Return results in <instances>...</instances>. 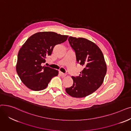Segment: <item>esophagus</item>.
<instances>
[{"label": "esophagus", "mask_w": 131, "mask_h": 131, "mask_svg": "<svg viewBox=\"0 0 131 131\" xmlns=\"http://www.w3.org/2000/svg\"><path fill=\"white\" fill-rule=\"evenodd\" d=\"M59 73H60V75H61V76H62V77H65V76H66V74L65 73H63V72H59Z\"/></svg>", "instance_id": "34e87169"}]
</instances>
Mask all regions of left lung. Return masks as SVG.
Here are the masks:
<instances>
[{
	"instance_id": "left-lung-1",
	"label": "left lung",
	"mask_w": 131,
	"mask_h": 131,
	"mask_svg": "<svg viewBox=\"0 0 131 131\" xmlns=\"http://www.w3.org/2000/svg\"><path fill=\"white\" fill-rule=\"evenodd\" d=\"M68 40L75 53L77 63L84 68L79 76L72 77L73 86L65 90L73 97L83 98L101 85L107 72V66L102 51L92 41L72 37Z\"/></svg>"
}]
</instances>
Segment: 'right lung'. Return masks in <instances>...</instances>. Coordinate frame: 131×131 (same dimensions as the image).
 I'll return each mask as SVG.
<instances>
[{
    "label": "right lung",
    "instance_id": "1",
    "mask_svg": "<svg viewBox=\"0 0 131 131\" xmlns=\"http://www.w3.org/2000/svg\"><path fill=\"white\" fill-rule=\"evenodd\" d=\"M67 36L53 32L34 34L19 50L16 72L23 83L33 91L42 90L58 71L43 65L46 56H50L54 47L64 42Z\"/></svg>",
    "mask_w": 131,
    "mask_h": 131
}]
</instances>
